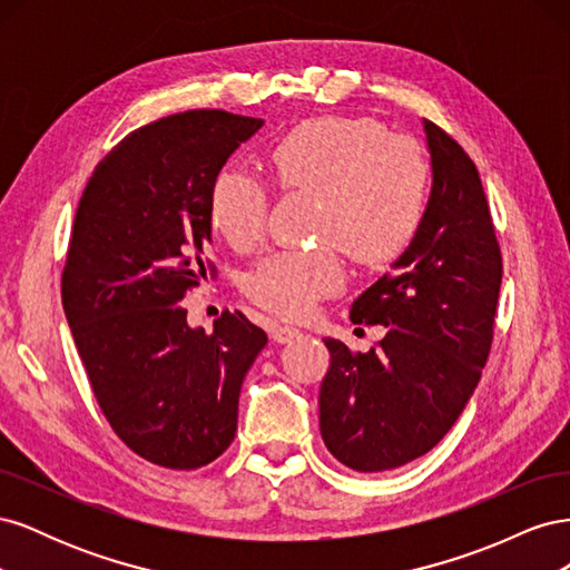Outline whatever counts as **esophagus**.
<instances>
[{
    "mask_svg": "<svg viewBox=\"0 0 570 570\" xmlns=\"http://www.w3.org/2000/svg\"><path fill=\"white\" fill-rule=\"evenodd\" d=\"M302 333L297 331V327H289V325H273L271 327V340L278 342V344H287L295 337H299Z\"/></svg>",
    "mask_w": 570,
    "mask_h": 570,
    "instance_id": "34e87169",
    "label": "esophagus"
}]
</instances>
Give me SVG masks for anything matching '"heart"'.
Instances as JSON below:
<instances>
[{"instance_id": "1", "label": "heart", "mask_w": 570, "mask_h": 570, "mask_svg": "<svg viewBox=\"0 0 570 570\" xmlns=\"http://www.w3.org/2000/svg\"><path fill=\"white\" fill-rule=\"evenodd\" d=\"M283 193L316 195L321 247L275 252L245 278V295L266 312L299 321L344 285L340 249L354 264L383 268L416 235L428 202L430 161L406 132L373 118L316 116L289 128L268 154ZM268 189L243 170L214 180L209 214L226 243L247 252L266 235Z\"/></svg>"}]
</instances>
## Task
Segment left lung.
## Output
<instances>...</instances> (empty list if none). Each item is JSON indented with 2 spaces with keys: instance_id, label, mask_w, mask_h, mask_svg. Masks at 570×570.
<instances>
[{
  "instance_id": "8db88e82",
  "label": "left lung",
  "mask_w": 570,
  "mask_h": 570,
  "mask_svg": "<svg viewBox=\"0 0 570 570\" xmlns=\"http://www.w3.org/2000/svg\"><path fill=\"white\" fill-rule=\"evenodd\" d=\"M433 187L392 271L352 304V321L387 327L366 354L327 337L321 435L340 463L377 473L428 454L450 433L488 364L502 252L478 168L423 120Z\"/></svg>"
}]
</instances>
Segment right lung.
I'll use <instances>...</instances> for the list:
<instances>
[{"label":"right lung","instance_id":"right-lung-1","mask_svg":"<svg viewBox=\"0 0 570 570\" xmlns=\"http://www.w3.org/2000/svg\"><path fill=\"white\" fill-rule=\"evenodd\" d=\"M262 118L195 109L124 137L82 189L61 302L95 400L114 433L151 463L193 471L228 450L239 390L266 333L223 312L214 333L180 299L206 281L209 197Z\"/></svg>","mask_w":570,"mask_h":570}]
</instances>
